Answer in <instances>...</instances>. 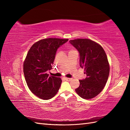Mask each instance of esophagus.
<instances>
[{
  "label": "esophagus",
  "mask_w": 130,
  "mask_h": 130,
  "mask_svg": "<svg viewBox=\"0 0 130 130\" xmlns=\"http://www.w3.org/2000/svg\"><path fill=\"white\" fill-rule=\"evenodd\" d=\"M65 80L67 81H69V82H70L71 80H72V79L71 78H65Z\"/></svg>",
  "instance_id": "esophagus-1"
}]
</instances>
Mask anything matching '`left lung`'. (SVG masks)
<instances>
[{"instance_id":"left-lung-1","label":"left lung","mask_w":130,"mask_h":130,"mask_svg":"<svg viewBox=\"0 0 130 130\" xmlns=\"http://www.w3.org/2000/svg\"><path fill=\"white\" fill-rule=\"evenodd\" d=\"M80 54V67L84 69L87 78L80 80L76 93L84 99H92L103 89L108 78L109 64L103 47L87 38L70 41Z\"/></svg>"}]
</instances>
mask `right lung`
<instances>
[{
    "label": "right lung",
    "instance_id": "1",
    "mask_svg": "<svg viewBox=\"0 0 130 130\" xmlns=\"http://www.w3.org/2000/svg\"><path fill=\"white\" fill-rule=\"evenodd\" d=\"M68 39L48 38L35 42L30 48L23 63V73L29 90L44 100L56 94L61 79L49 76L57 48Z\"/></svg>",
    "mask_w": 130,
    "mask_h": 130
}]
</instances>
